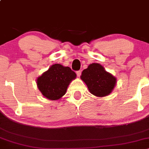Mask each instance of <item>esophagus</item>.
<instances>
[{
    "instance_id": "obj_1",
    "label": "esophagus",
    "mask_w": 149,
    "mask_h": 149,
    "mask_svg": "<svg viewBox=\"0 0 149 149\" xmlns=\"http://www.w3.org/2000/svg\"><path fill=\"white\" fill-rule=\"evenodd\" d=\"M76 74H77L78 77H80V76H81V70H78V71H76Z\"/></svg>"
}]
</instances>
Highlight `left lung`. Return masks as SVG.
<instances>
[{"label": "left lung", "mask_w": 149, "mask_h": 149, "mask_svg": "<svg viewBox=\"0 0 149 149\" xmlns=\"http://www.w3.org/2000/svg\"><path fill=\"white\" fill-rule=\"evenodd\" d=\"M81 79L86 84L89 92L97 97H105L111 93L117 81L113 75L97 63L90 64L83 70Z\"/></svg>", "instance_id": "left-lung-1"}]
</instances>
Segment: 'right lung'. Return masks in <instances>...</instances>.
I'll return each instance as SVG.
<instances>
[{
    "mask_svg": "<svg viewBox=\"0 0 149 149\" xmlns=\"http://www.w3.org/2000/svg\"><path fill=\"white\" fill-rule=\"evenodd\" d=\"M76 78V73L69 67L56 63L38 77L37 86L43 96L56 101L65 94L70 83Z\"/></svg>",
    "mask_w": 149,
    "mask_h": 149,
    "instance_id": "obj_1",
    "label": "right lung"
}]
</instances>
